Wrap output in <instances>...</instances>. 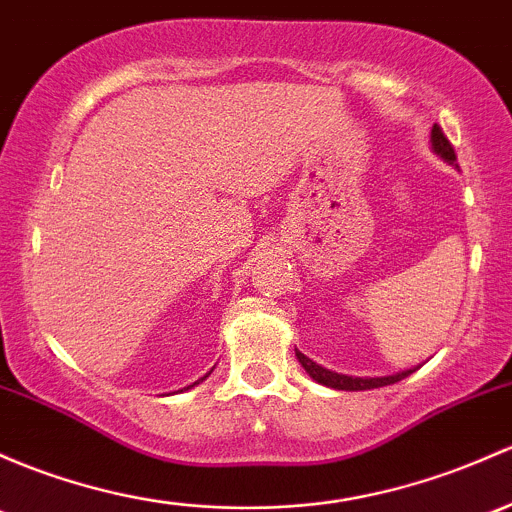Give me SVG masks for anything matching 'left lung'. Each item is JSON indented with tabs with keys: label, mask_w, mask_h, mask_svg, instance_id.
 Instances as JSON below:
<instances>
[{
	"label": "left lung",
	"mask_w": 512,
	"mask_h": 512,
	"mask_svg": "<svg viewBox=\"0 0 512 512\" xmlns=\"http://www.w3.org/2000/svg\"><path fill=\"white\" fill-rule=\"evenodd\" d=\"M432 147H434V152L439 154V157H444L446 161H451V164H454V161H456L454 147H451V142H449V139H446L444 129H441L439 125L432 127ZM297 358H299V363L304 365L306 373H309L311 378L316 380V383H321V385H326V387H333V390H348V392L373 390V387L392 385V383H397V380L407 378V375L412 373V370H405V373L387 375V378H353V375H341V373H333V370L321 368L319 363H314V360L306 358V355L299 353V351H297Z\"/></svg>",
	"instance_id": "left-lung-1"
}]
</instances>
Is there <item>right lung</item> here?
<instances>
[{"instance_id": "1", "label": "right lung", "mask_w": 512, "mask_h": 512, "mask_svg": "<svg viewBox=\"0 0 512 512\" xmlns=\"http://www.w3.org/2000/svg\"><path fill=\"white\" fill-rule=\"evenodd\" d=\"M193 385H196V383H193ZM193 385H188V387H193Z\"/></svg>"}]
</instances>
